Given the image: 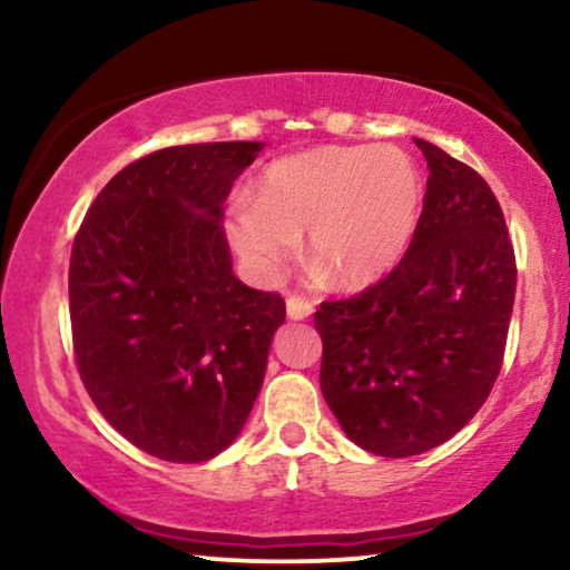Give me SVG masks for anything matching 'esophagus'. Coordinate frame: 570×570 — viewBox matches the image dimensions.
<instances>
[{"mask_svg":"<svg viewBox=\"0 0 570 570\" xmlns=\"http://www.w3.org/2000/svg\"><path fill=\"white\" fill-rule=\"evenodd\" d=\"M287 316L291 318H308L314 314V303L308 298H303V295H287Z\"/></svg>","mask_w":570,"mask_h":570,"instance_id":"34e87169","label":"esophagus"}]
</instances>
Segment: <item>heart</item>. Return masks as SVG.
<instances>
[{
  "mask_svg": "<svg viewBox=\"0 0 570 570\" xmlns=\"http://www.w3.org/2000/svg\"><path fill=\"white\" fill-rule=\"evenodd\" d=\"M420 213L423 178L400 147H316L269 163L225 228L256 275H277L306 233L334 285L368 287L407 254Z\"/></svg>",
  "mask_w": 570,
  "mask_h": 570,
  "instance_id": "1",
  "label": "heart"
}]
</instances>
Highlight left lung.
I'll return each instance as SVG.
<instances>
[{"mask_svg":"<svg viewBox=\"0 0 570 570\" xmlns=\"http://www.w3.org/2000/svg\"><path fill=\"white\" fill-rule=\"evenodd\" d=\"M428 186L402 262L314 314L322 394L371 454L402 459L470 423L503 365L517 256L503 209L478 170L415 139Z\"/></svg>","mask_w":570,"mask_h":570,"instance_id":"left-lung-1","label":"left lung"}]
</instances>
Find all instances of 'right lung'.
<instances>
[{"label":"right lung","mask_w":570,"mask_h":570,"mask_svg":"<svg viewBox=\"0 0 570 570\" xmlns=\"http://www.w3.org/2000/svg\"><path fill=\"white\" fill-rule=\"evenodd\" d=\"M259 142L155 150L104 186L69 259L77 371L100 415L178 464L228 449L259 394L279 293L230 269L223 202Z\"/></svg>","instance_id":"1"}]
</instances>
